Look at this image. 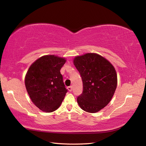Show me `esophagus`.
<instances>
[{
    "mask_svg": "<svg viewBox=\"0 0 146 146\" xmlns=\"http://www.w3.org/2000/svg\"><path fill=\"white\" fill-rule=\"evenodd\" d=\"M67 89H68V90L69 91H72V89H73V88H72V86H68V87H67Z\"/></svg>",
    "mask_w": 146,
    "mask_h": 146,
    "instance_id": "obj_1",
    "label": "esophagus"
}]
</instances>
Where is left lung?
I'll use <instances>...</instances> for the list:
<instances>
[{"label":"left lung","instance_id":"left-lung-1","mask_svg":"<svg viewBox=\"0 0 146 146\" xmlns=\"http://www.w3.org/2000/svg\"><path fill=\"white\" fill-rule=\"evenodd\" d=\"M83 90L77 102L83 110L96 113L110 102L117 85L116 71L111 63L97 54L88 53L74 58Z\"/></svg>","mask_w":146,"mask_h":146}]
</instances>
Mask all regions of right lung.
Wrapping results in <instances>:
<instances>
[{
	"mask_svg": "<svg viewBox=\"0 0 146 146\" xmlns=\"http://www.w3.org/2000/svg\"><path fill=\"white\" fill-rule=\"evenodd\" d=\"M66 60L55 55L42 56L29 67L25 86L32 102L40 110L52 112L57 110L66 95L60 69Z\"/></svg>",
	"mask_w": 146,
	"mask_h": 146,
	"instance_id": "add662e5",
	"label": "right lung"
}]
</instances>
